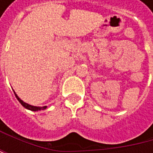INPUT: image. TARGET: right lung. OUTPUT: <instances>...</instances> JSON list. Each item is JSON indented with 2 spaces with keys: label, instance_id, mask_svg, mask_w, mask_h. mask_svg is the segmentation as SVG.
I'll return each instance as SVG.
<instances>
[{
  "label": "right lung",
  "instance_id": "right-lung-1",
  "mask_svg": "<svg viewBox=\"0 0 153 153\" xmlns=\"http://www.w3.org/2000/svg\"><path fill=\"white\" fill-rule=\"evenodd\" d=\"M14 94H15L16 97V99L19 101V103L23 105V106L25 107V109H28V110H30V111H41V110H44V109H46L47 106H43V107H40V106H33V105H28V104H26V103H25L23 100H21L18 97H17V95L15 93V91H14Z\"/></svg>",
  "mask_w": 153,
  "mask_h": 153
}]
</instances>
